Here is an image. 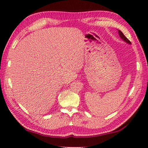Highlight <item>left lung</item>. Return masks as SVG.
<instances>
[{"mask_svg": "<svg viewBox=\"0 0 148 148\" xmlns=\"http://www.w3.org/2000/svg\"><path fill=\"white\" fill-rule=\"evenodd\" d=\"M118 32H119V36H120V37H121V38H122V39H123V40H124L125 42H126L127 43H128V44H131V42L129 41V40L128 39H127V38L126 37H125L124 34H123L122 33V32L120 31V30H118Z\"/></svg>", "mask_w": 148, "mask_h": 148, "instance_id": "obj_1", "label": "left lung"}]
</instances>
